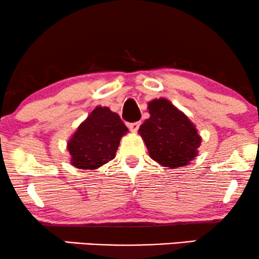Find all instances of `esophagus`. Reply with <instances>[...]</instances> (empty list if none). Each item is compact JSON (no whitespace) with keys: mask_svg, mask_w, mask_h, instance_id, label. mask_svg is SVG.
<instances>
[{"mask_svg":"<svg viewBox=\"0 0 259 259\" xmlns=\"http://www.w3.org/2000/svg\"><path fill=\"white\" fill-rule=\"evenodd\" d=\"M140 126V121H136V122H131L128 123V128L132 131V132H137L139 130Z\"/></svg>","mask_w":259,"mask_h":259,"instance_id":"1","label":"esophagus"}]
</instances>
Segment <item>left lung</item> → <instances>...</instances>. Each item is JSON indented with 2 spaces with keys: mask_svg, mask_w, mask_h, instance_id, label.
<instances>
[{
  "mask_svg": "<svg viewBox=\"0 0 259 259\" xmlns=\"http://www.w3.org/2000/svg\"><path fill=\"white\" fill-rule=\"evenodd\" d=\"M149 113L150 119L140 126L139 133L151 158L169 168L192 161L202 139L186 115L164 98L150 102Z\"/></svg>",
  "mask_w": 259,
  "mask_h": 259,
  "instance_id": "1",
  "label": "left lung"
}]
</instances>
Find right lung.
<instances>
[{
	"label": "right lung",
	"mask_w": 259,
	"mask_h": 259,
	"mask_svg": "<svg viewBox=\"0 0 259 259\" xmlns=\"http://www.w3.org/2000/svg\"><path fill=\"white\" fill-rule=\"evenodd\" d=\"M127 131L116 113L107 107L96 108L68 142L72 164L79 169H96L109 162Z\"/></svg>",
	"instance_id": "right-lung-1"
}]
</instances>
